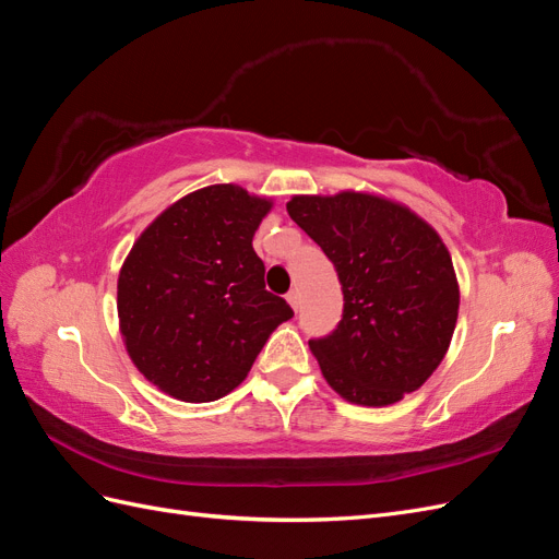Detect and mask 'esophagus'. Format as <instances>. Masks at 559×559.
Masks as SVG:
<instances>
[{
  "label": "esophagus",
  "instance_id": "esophagus-1",
  "mask_svg": "<svg viewBox=\"0 0 559 559\" xmlns=\"http://www.w3.org/2000/svg\"><path fill=\"white\" fill-rule=\"evenodd\" d=\"M286 300H289V306L298 312V308H300V294L294 289V292H289L286 294Z\"/></svg>",
  "mask_w": 559,
  "mask_h": 559
}]
</instances>
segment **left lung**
<instances>
[{"label":"left lung","mask_w":559,"mask_h":559,"mask_svg":"<svg viewBox=\"0 0 559 559\" xmlns=\"http://www.w3.org/2000/svg\"><path fill=\"white\" fill-rule=\"evenodd\" d=\"M286 212L333 263L343 319L310 349L326 382L359 405L415 392L450 347L460 286L438 233L408 207L366 193L296 195Z\"/></svg>","instance_id":"left-lung-1"}]
</instances>
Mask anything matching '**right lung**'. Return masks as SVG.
Instances as JSON below:
<instances>
[{"label": "right lung", "mask_w": 559, "mask_h": 559, "mask_svg": "<svg viewBox=\"0 0 559 559\" xmlns=\"http://www.w3.org/2000/svg\"><path fill=\"white\" fill-rule=\"evenodd\" d=\"M270 200L216 183L151 224L118 275V319L132 364L165 394L207 403L238 386L294 310L265 292L251 247Z\"/></svg>", "instance_id": "obj_1"}]
</instances>
